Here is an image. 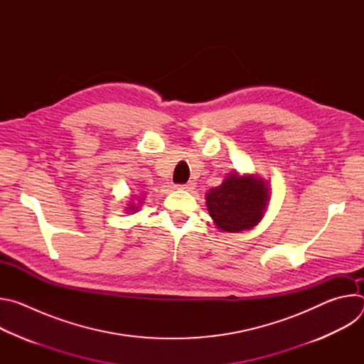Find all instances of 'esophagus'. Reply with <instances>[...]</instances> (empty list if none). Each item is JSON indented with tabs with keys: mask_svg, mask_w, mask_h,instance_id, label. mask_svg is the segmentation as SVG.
I'll use <instances>...</instances> for the list:
<instances>
[{
	"mask_svg": "<svg viewBox=\"0 0 364 364\" xmlns=\"http://www.w3.org/2000/svg\"><path fill=\"white\" fill-rule=\"evenodd\" d=\"M194 187H196V184H194L193 181H190V183H186V184H180V186H177V188H180V190H186V191H191V190H194Z\"/></svg>",
	"mask_w": 364,
	"mask_h": 364,
	"instance_id": "1",
	"label": "esophagus"
}]
</instances>
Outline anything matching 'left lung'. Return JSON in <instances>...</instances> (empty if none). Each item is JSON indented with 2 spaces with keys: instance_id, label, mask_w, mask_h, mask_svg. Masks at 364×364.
Wrapping results in <instances>:
<instances>
[{
  "instance_id": "8db88e82",
  "label": "left lung",
  "mask_w": 364,
  "mask_h": 364,
  "mask_svg": "<svg viewBox=\"0 0 364 364\" xmlns=\"http://www.w3.org/2000/svg\"><path fill=\"white\" fill-rule=\"evenodd\" d=\"M269 183L256 174H228L223 183L205 193V204L216 228L237 233L262 220L271 198Z\"/></svg>"
}]
</instances>
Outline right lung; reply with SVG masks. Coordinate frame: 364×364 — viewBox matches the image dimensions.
Listing matches in <instances>:
<instances>
[{
    "instance_id": "right-lung-1",
    "label": "right lung",
    "mask_w": 364,
    "mask_h": 364,
    "mask_svg": "<svg viewBox=\"0 0 364 364\" xmlns=\"http://www.w3.org/2000/svg\"><path fill=\"white\" fill-rule=\"evenodd\" d=\"M144 198L145 197H142V196H139V197H135V196H132V198L128 201V207H125V212H127V215L128 213H131V215H134V213H136V212H139V209H141V205H142V203H144ZM138 199L139 201L135 203L134 200Z\"/></svg>"
}]
</instances>
